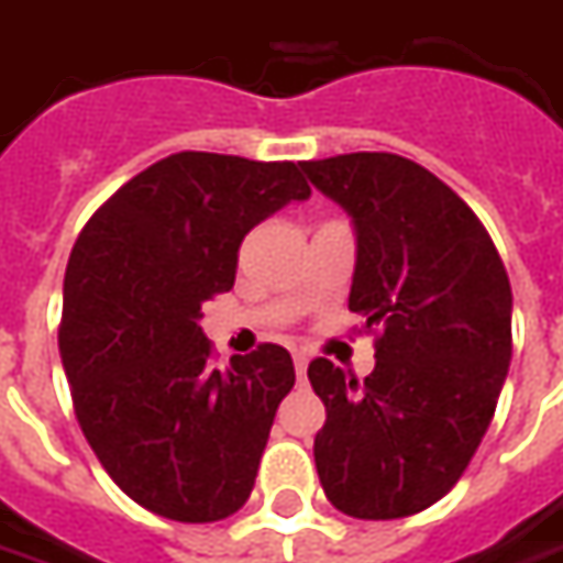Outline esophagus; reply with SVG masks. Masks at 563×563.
<instances>
[{"instance_id":"esophagus-1","label":"esophagus","mask_w":563,"mask_h":563,"mask_svg":"<svg viewBox=\"0 0 563 563\" xmlns=\"http://www.w3.org/2000/svg\"><path fill=\"white\" fill-rule=\"evenodd\" d=\"M292 361H296V373H298V378H301L305 376V369H308V354L296 351V357H292Z\"/></svg>"}]
</instances>
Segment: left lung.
I'll list each match as a JSON object with an SVG mask.
<instances>
[{"label":"left lung","mask_w":563,"mask_h":563,"mask_svg":"<svg viewBox=\"0 0 563 563\" xmlns=\"http://www.w3.org/2000/svg\"><path fill=\"white\" fill-rule=\"evenodd\" d=\"M357 231L347 308L378 327L357 382L327 357L313 462L332 506L407 518L456 487L490 428L511 361V286L487 228L438 175L397 153L301 163Z\"/></svg>","instance_id":"8db88e82"}]
</instances>
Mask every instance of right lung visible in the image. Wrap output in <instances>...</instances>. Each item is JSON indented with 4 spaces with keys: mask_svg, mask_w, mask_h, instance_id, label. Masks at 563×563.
Listing matches in <instances>:
<instances>
[{
    "mask_svg": "<svg viewBox=\"0 0 563 563\" xmlns=\"http://www.w3.org/2000/svg\"><path fill=\"white\" fill-rule=\"evenodd\" d=\"M298 166L172 153L125 181L70 252L57 347L73 410L117 487L169 521L243 508L296 385L280 345L216 369L200 317L233 286L243 236L311 197Z\"/></svg>",
    "mask_w": 563,
    "mask_h": 563,
    "instance_id": "1",
    "label": "right lung"
}]
</instances>
